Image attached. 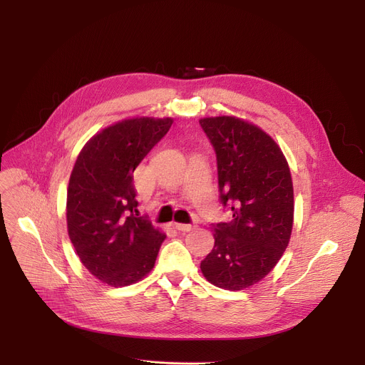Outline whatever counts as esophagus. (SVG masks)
I'll use <instances>...</instances> for the list:
<instances>
[{
	"instance_id": "obj_1",
	"label": "esophagus",
	"mask_w": 365,
	"mask_h": 365,
	"mask_svg": "<svg viewBox=\"0 0 365 365\" xmlns=\"http://www.w3.org/2000/svg\"><path fill=\"white\" fill-rule=\"evenodd\" d=\"M173 226H175L178 231H180V232H189L195 227L194 225H185V223H173Z\"/></svg>"
}]
</instances>
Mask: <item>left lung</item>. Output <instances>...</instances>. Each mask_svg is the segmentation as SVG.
Masks as SVG:
<instances>
[{
	"label": "left lung",
	"mask_w": 365,
	"mask_h": 365,
	"mask_svg": "<svg viewBox=\"0 0 365 365\" xmlns=\"http://www.w3.org/2000/svg\"><path fill=\"white\" fill-rule=\"evenodd\" d=\"M200 124L217 157L220 201L231 222L213 225L215 247L201 262L219 289L238 292L269 274L289 245L294 194L289 163L260 127L237 117H208Z\"/></svg>",
	"instance_id": "8db88e82"
}]
</instances>
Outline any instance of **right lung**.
<instances>
[{
  "label": "right lung",
  "mask_w": 365,
  "mask_h": 365,
  "mask_svg": "<svg viewBox=\"0 0 365 365\" xmlns=\"http://www.w3.org/2000/svg\"><path fill=\"white\" fill-rule=\"evenodd\" d=\"M173 118L115 123L84 145L66 195L69 240L88 272L110 287L143 279L165 240L138 215L133 173L170 130Z\"/></svg>",
  "instance_id": "obj_1"
}]
</instances>
